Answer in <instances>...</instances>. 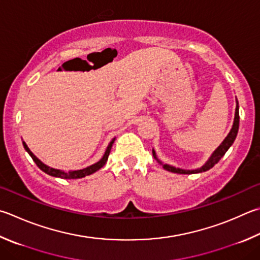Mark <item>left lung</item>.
Wrapping results in <instances>:
<instances>
[{
	"label": "left lung",
	"mask_w": 260,
	"mask_h": 260,
	"mask_svg": "<svg viewBox=\"0 0 260 260\" xmlns=\"http://www.w3.org/2000/svg\"><path fill=\"white\" fill-rule=\"evenodd\" d=\"M239 122H240V116H239V102L237 100V108H235V116H234V122H233V126H232V129L229 133V135L226 136L225 140L221 142V144L217 148L214 153L211 154V157L208 159V161H207L204 166L199 169H194V171H184V169L181 168H175L173 166H169L167 164H162L160 162L157 155H155L154 150H152V154L153 157L158 160V161L162 165L164 169H166L168 172H172V173H176V174H197V173H201V172H206V171H209L210 168H212L215 166V165L219 161L220 158L223 157V155L226 153V151L230 149V146L233 144V142L235 141V138H237L238 135V132H239Z\"/></svg>",
	"instance_id": "8db88e82"
}]
</instances>
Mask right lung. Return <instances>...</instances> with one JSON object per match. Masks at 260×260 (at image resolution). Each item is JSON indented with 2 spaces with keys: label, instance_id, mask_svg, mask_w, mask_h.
Instances as JSON below:
<instances>
[{
  "label": "right lung",
  "instance_id": "obj_1",
  "mask_svg": "<svg viewBox=\"0 0 260 260\" xmlns=\"http://www.w3.org/2000/svg\"><path fill=\"white\" fill-rule=\"evenodd\" d=\"M114 142H115V139L111 141V142L109 143V145H108V148L106 150L105 154H103V157L100 160H99L98 162L92 165V166H88L86 168H84V169H79V171H74V172H68V173L46 166L45 164L42 162L41 160L37 158L34 153L31 152V151L29 150V148H28L27 144L25 142H22V144H23V148H25V150L27 151L28 153H29L31 159L34 160L35 164L37 165V167H39L41 171H43L44 173L49 174V175L54 176V177H60V178H63V179H76V178H82V177H85V176H87V175H91V174L98 172L99 169L105 166L106 162H107V160H108V157H109L110 150L112 148V144H114Z\"/></svg>",
  "mask_w": 260,
  "mask_h": 260
}]
</instances>
